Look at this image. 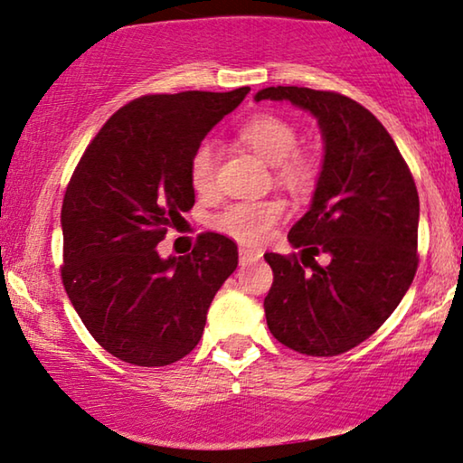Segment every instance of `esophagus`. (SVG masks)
<instances>
[{
	"mask_svg": "<svg viewBox=\"0 0 463 463\" xmlns=\"http://www.w3.org/2000/svg\"><path fill=\"white\" fill-rule=\"evenodd\" d=\"M262 258V251L260 250H251V248H241L239 250V262L243 264H254Z\"/></svg>",
	"mask_w": 463,
	"mask_h": 463,
	"instance_id": "1",
	"label": "esophagus"
}]
</instances>
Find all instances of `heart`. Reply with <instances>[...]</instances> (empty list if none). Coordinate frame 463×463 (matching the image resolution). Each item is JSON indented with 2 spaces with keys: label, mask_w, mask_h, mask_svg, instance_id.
<instances>
[{
  "label": "heart",
  "mask_w": 463,
  "mask_h": 463,
  "mask_svg": "<svg viewBox=\"0 0 463 463\" xmlns=\"http://www.w3.org/2000/svg\"><path fill=\"white\" fill-rule=\"evenodd\" d=\"M239 137L262 160L275 165L281 182L298 186L311 175V160L305 154L294 152L296 141H298L296 128L279 116H251L239 128ZM215 171H218V147L212 141H203L190 158V184L196 193H213ZM283 213H286V205L279 199L239 201L218 215L215 226L237 241L258 245L273 231V226L283 218Z\"/></svg>",
  "instance_id": "1"
}]
</instances>
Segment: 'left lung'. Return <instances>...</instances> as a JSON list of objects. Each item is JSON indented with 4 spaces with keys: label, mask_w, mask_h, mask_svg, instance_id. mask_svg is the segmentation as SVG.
<instances>
[{
    "label": "left lung",
    "mask_w": 463,
    "mask_h": 463,
    "mask_svg": "<svg viewBox=\"0 0 463 463\" xmlns=\"http://www.w3.org/2000/svg\"><path fill=\"white\" fill-rule=\"evenodd\" d=\"M264 99L309 112L324 141L311 205L288 235L300 262L264 254L269 330L298 354H345L383 326L415 277V182L385 127L354 99L305 86H269L254 95ZM317 253L331 258L326 268L312 262Z\"/></svg>",
    "instance_id": "left-lung-1"
}]
</instances>
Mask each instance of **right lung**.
Segmentation results:
<instances>
[{"label": "right lung", "mask_w": 463, "mask_h": 463, "mask_svg": "<svg viewBox=\"0 0 463 463\" xmlns=\"http://www.w3.org/2000/svg\"><path fill=\"white\" fill-rule=\"evenodd\" d=\"M184 90L120 108L67 186L63 286L92 338L135 366H167L203 336L213 296L235 273V241L205 232L188 256L156 245L194 205L190 158L248 95Z\"/></svg>", "instance_id": "obj_1"}]
</instances>
